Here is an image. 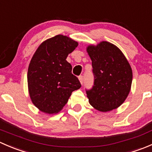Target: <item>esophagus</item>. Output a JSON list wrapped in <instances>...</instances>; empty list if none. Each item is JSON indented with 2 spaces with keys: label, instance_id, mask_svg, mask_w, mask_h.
<instances>
[{
  "label": "esophagus",
  "instance_id": "obj_1",
  "mask_svg": "<svg viewBox=\"0 0 152 152\" xmlns=\"http://www.w3.org/2000/svg\"><path fill=\"white\" fill-rule=\"evenodd\" d=\"M79 82H80V83L83 84V82H84V77L83 76H79Z\"/></svg>",
  "mask_w": 152,
  "mask_h": 152
}]
</instances>
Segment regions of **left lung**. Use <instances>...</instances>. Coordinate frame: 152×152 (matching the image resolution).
Segmentation results:
<instances>
[{
    "label": "left lung",
    "mask_w": 152,
    "mask_h": 152,
    "mask_svg": "<svg viewBox=\"0 0 152 152\" xmlns=\"http://www.w3.org/2000/svg\"><path fill=\"white\" fill-rule=\"evenodd\" d=\"M87 51L94 75V85L86 90L89 103L101 112L118 108L131 89L132 70L129 63L118 48L107 41L88 45Z\"/></svg>",
    "instance_id": "obj_1"
}]
</instances>
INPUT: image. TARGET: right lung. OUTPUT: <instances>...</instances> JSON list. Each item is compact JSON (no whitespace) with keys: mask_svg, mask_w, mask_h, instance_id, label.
I'll list each match as a JSON object with an SVG mask.
<instances>
[{"mask_svg":"<svg viewBox=\"0 0 152 152\" xmlns=\"http://www.w3.org/2000/svg\"><path fill=\"white\" fill-rule=\"evenodd\" d=\"M78 42L59 34L40 44L29 64L27 74L32 103L40 111L56 114L67 104L72 92L81 87L67 56Z\"/></svg>","mask_w":152,"mask_h":152,"instance_id":"1","label":"right lung"}]
</instances>
